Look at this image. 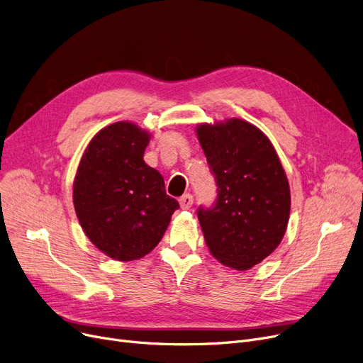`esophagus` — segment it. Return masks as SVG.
<instances>
[{
	"mask_svg": "<svg viewBox=\"0 0 363 363\" xmlns=\"http://www.w3.org/2000/svg\"><path fill=\"white\" fill-rule=\"evenodd\" d=\"M193 203H194V197L191 194H185L179 199V206H181V208H184V211L191 207Z\"/></svg>",
	"mask_w": 363,
	"mask_h": 363,
	"instance_id": "1",
	"label": "esophagus"
}]
</instances>
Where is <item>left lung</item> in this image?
<instances>
[{
    "instance_id": "obj_1",
    "label": "left lung",
    "mask_w": 363,
    "mask_h": 363,
    "mask_svg": "<svg viewBox=\"0 0 363 363\" xmlns=\"http://www.w3.org/2000/svg\"><path fill=\"white\" fill-rule=\"evenodd\" d=\"M197 138L211 166L218 200L197 216L212 256L237 271L268 257L290 218V185L269 138L242 119L200 123Z\"/></svg>"
}]
</instances>
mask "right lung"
Listing matches in <instances>:
<instances>
[{"mask_svg":"<svg viewBox=\"0 0 363 363\" xmlns=\"http://www.w3.org/2000/svg\"><path fill=\"white\" fill-rule=\"evenodd\" d=\"M150 138L132 122L111 123L95 133L76 170V216L89 241L119 262L148 255L179 208L163 177L144 162Z\"/></svg>","mask_w":363,"mask_h":363,"instance_id":"obj_1","label":"right lung"}]
</instances>
